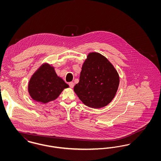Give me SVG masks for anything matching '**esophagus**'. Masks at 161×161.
Masks as SVG:
<instances>
[{
	"label": "esophagus",
	"mask_w": 161,
	"mask_h": 161,
	"mask_svg": "<svg viewBox=\"0 0 161 161\" xmlns=\"http://www.w3.org/2000/svg\"><path fill=\"white\" fill-rule=\"evenodd\" d=\"M69 87H70V88H73L74 87V83H73V82H70L69 83Z\"/></svg>",
	"instance_id": "esophagus-1"
}]
</instances>
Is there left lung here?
<instances>
[{
	"instance_id": "left-lung-1",
	"label": "left lung",
	"mask_w": 161,
	"mask_h": 161,
	"mask_svg": "<svg viewBox=\"0 0 161 161\" xmlns=\"http://www.w3.org/2000/svg\"><path fill=\"white\" fill-rule=\"evenodd\" d=\"M119 83V75L113 65L101 54L91 53L84 61L79 83L74 90L85 105L98 108L112 101Z\"/></svg>"
}]
</instances>
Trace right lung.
Instances as JSON below:
<instances>
[{
  "label": "right lung",
  "mask_w": 161,
  "mask_h": 161,
  "mask_svg": "<svg viewBox=\"0 0 161 161\" xmlns=\"http://www.w3.org/2000/svg\"><path fill=\"white\" fill-rule=\"evenodd\" d=\"M68 87L57 76L54 68L45 64L31 77L28 91L33 100L45 104L57 98L63 89Z\"/></svg>",
  "instance_id": "right-lung-1"
}]
</instances>
